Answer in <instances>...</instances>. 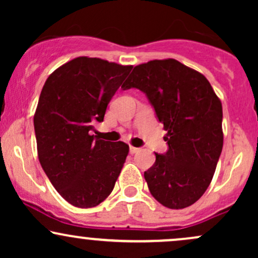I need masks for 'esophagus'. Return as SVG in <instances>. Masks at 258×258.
<instances>
[{
	"label": "esophagus",
	"mask_w": 258,
	"mask_h": 258,
	"mask_svg": "<svg viewBox=\"0 0 258 258\" xmlns=\"http://www.w3.org/2000/svg\"><path fill=\"white\" fill-rule=\"evenodd\" d=\"M139 150H141L139 148H136V147H132V146L130 147V153H131V154H137Z\"/></svg>",
	"instance_id": "obj_1"
}]
</instances>
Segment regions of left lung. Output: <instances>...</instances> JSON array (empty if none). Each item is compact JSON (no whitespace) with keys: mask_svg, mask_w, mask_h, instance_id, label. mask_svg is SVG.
Returning a JSON list of instances; mask_svg holds the SVG:
<instances>
[{"mask_svg":"<svg viewBox=\"0 0 258 258\" xmlns=\"http://www.w3.org/2000/svg\"><path fill=\"white\" fill-rule=\"evenodd\" d=\"M147 94L164 125L168 150L144 172L150 193L168 209L193 205L205 193L223 148L222 103L203 74L176 59L135 67L121 86Z\"/></svg>","mask_w":258,"mask_h":258,"instance_id":"1","label":"left lung"}]
</instances>
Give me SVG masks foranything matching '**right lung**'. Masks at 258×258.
<instances>
[{
	"label": "right lung",
	"instance_id": "add662e5",
	"mask_svg": "<svg viewBox=\"0 0 258 258\" xmlns=\"http://www.w3.org/2000/svg\"><path fill=\"white\" fill-rule=\"evenodd\" d=\"M99 58L78 57L44 82L34 115L37 155L55 190L73 206L88 209L110 195L130 148L91 135L131 72Z\"/></svg>",
	"mask_w": 258,
	"mask_h": 258
}]
</instances>
